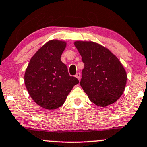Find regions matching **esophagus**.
Listing matches in <instances>:
<instances>
[{
	"instance_id": "1",
	"label": "esophagus",
	"mask_w": 147,
	"mask_h": 147,
	"mask_svg": "<svg viewBox=\"0 0 147 147\" xmlns=\"http://www.w3.org/2000/svg\"><path fill=\"white\" fill-rule=\"evenodd\" d=\"M75 77H77L79 80H80V79H81V75H80V73H77V74H76Z\"/></svg>"
}]
</instances>
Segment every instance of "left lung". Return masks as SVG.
Listing matches in <instances>:
<instances>
[{"mask_svg":"<svg viewBox=\"0 0 147 147\" xmlns=\"http://www.w3.org/2000/svg\"><path fill=\"white\" fill-rule=\"evenodd\" d=\"M75 45L84 63L80 85L89 99L98 107L115 102L127 82L123 65L110 50L96 42L78 40Z\"/></svg>","mask_w":147,"mask_h":147,"instance_id":"8db88e82","label":"left lung"}]
</instances>
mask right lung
<instances>
[{"instance_id":"right-lung-1","label":"right lung","mask_w":147,"mask_h":147,"mask_svg":"<svg viewBox=\"0 0 147 147\" xmlns=\"http://www.w3.org/2000/svg\"><path fill=\"white\" fill-rule=\"evenodd\" d=\"M66 42L51 40L37 51L30 60L24 82L32 99L44 109L53 110L64 103L79 80L71 77L61 55Z\"/></svg>"}]
</instances>
